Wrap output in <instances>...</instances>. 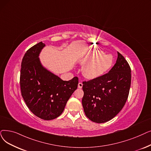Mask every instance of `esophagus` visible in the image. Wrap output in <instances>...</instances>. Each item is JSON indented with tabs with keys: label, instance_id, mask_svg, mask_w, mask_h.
<instances>
[{
	"label": "esophagus",
	"instance_id": "34e87169",
	"mask_svg": "<svg viewBox=\"0 0 151 151\" xmlns=\"http://www.w3.org/2000/svg\"><path fill=\"white\" fill-rule=\"evenodd\" d=\"M82 87H83V83L81 82L78 83V88H82Z\"/></svg>",
	"mask_w": 151,
	"mask_h": 151
}]
</instances>
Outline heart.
<instances>
[{
  "mask_svg": "<svg viewBox=\"0 0 151 151\" xmlns=\"http://www.w3.org/2000/svg\"><path fill=\"white\" fill-rule=\"evenodd\" d=\"M101 50H93L86 55L82 61L83 63L89 62L84 69L85 75L94 78L103 74L112 66L113 57L111 55H103Z\"/></svg>",
  "mask_w": 151,
  "mask_h": 151,
  "instance_id": "b5f03b06",
  "label": "heart"
}]
</instances>
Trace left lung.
Instances as JSON below:
<instances>
[{"label": "left lung", "instance_id": "1", "mask_svg": "<svg viewBox=\"0 0 151 151\" xmlns=\"http://www.w3.org/2000/svg\"><path fill=\"white\" fill-rule=\"evenodd\" d=\"M131 68L119 52L108 73L83 82L82 104L89 120L102 123L112 119L125 104L129 92Z\"/></svg>", "mask_w": 151, "mask_h": 151}]
</instances>
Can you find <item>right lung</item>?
<instances>
[{"instance_id":"right-lung-1","label":"right lung","mask_w":151,"mask_h":151,"mask_svg":"<svg viewBox=\"0 0 151 151\" xmlns=\"http://www.w3.org/2000/svg\"><path fill=\"white\" fill-rule=\"evenodd\" d=\"M45 46L42 42L29 48L22 62V96L31 112L44 120L60 116L71 94L78 88V78L63 81L44 68L38 57Z\"/></svg>"}]
</instances>
